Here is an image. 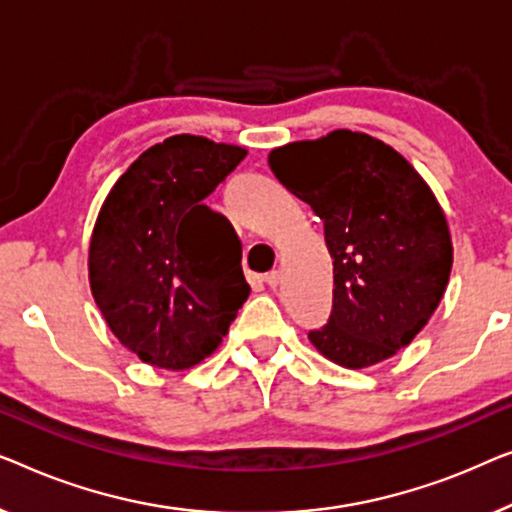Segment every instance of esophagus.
<instances>
[{"mask_svg":"<svg viewBox=\"0 0 512 512\" xmlns=\"http://www.w3.org/2000/svg\"><path fill=\"white\" fill-rule=\"evenodd\" d=\"M264 280H266V285H269V287H278L280 280H283V273H280V271H269L264 276Z\"/></svg>","mask_w":512,"mask_h":512,"instance_id":"esophagus-1","label":"esophagus"}]
</instances>
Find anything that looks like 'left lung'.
<instances>
[{"label": "left lung", "instance_id": "obj_1", "mask_svg": "<svg viewBox=\"0 0 512 512\" xmlns=\"http://www.w3.org/2000/svg\"><path fill=\"white\" fill-rule=\"evenodd\" d=\"M273 176L325 222L329 322L313 348L345 369L397 355L441 304L452 271L445 213L413 164L376 136L334 129L269 153Z\"/></svg>", "mask_w": 512, "mask_h": 512}]
</instances>
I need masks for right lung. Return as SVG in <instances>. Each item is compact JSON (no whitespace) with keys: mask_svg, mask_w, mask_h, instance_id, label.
Listing matches in <instances>:
<instances>
[{"mask_svg":"<svg viewBox=\"0 0 512 512\" xmlns=\"http://www.w3.org/2000/svg\"><path fill=\"white\" fill-rule=\"evenodd\" d=\"M248 150L176 134L129 164L88 250L95 304L141 362L185 371L211 357L250 285L232 222L201 204Z\"/></svg>","mask_w":512,"mask_h":512,"instance_id":"1","label":"right lung"}]
</instances>
